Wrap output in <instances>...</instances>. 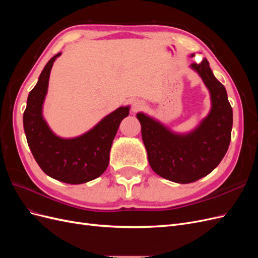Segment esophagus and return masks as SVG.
Returning <instances> with one entry per match:
<instances>
[{
	"label": "esophagus",
	"instance_id": "34e87169",
	"mask_svg": "<svg viewBox=\"0 0 258 258\" xmlns=\"http://www.w3.org/2000/svg\"><path fill=\"white\" fill-rule=\"evenodd\" d=\"M144 107V103L142 102V101H139V100H137V101H135L134 103H132V112L134 113H136V112H138V111H140V110H142V108Z\"/></svg>",
	"mask_w": 258,
	"mask_h": 258
}]
</instances>
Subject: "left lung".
Wrapping results in <instances>:
<instances>
[{
  "label": "left lung",
  "mask_w": 258,
  "mask_h": 258,
  "mask_svg": "<svg viewBox=\"0 0 258 258\" xmlns=\"http://www.w3.org/2000/svg\"><path fill=\"white\" fill-rule=\"evenodd\" d=\"M191 68L199 73L211 93L212 108L200 126L188 135H174L143 113L137 114L148 162L156 173L169 181L187 184L208 175L227 153L231 140L232 108L226 89L211 71L207 58Z\"/></svg>",
  "instance_id": "obj_1"
}]
</instances>
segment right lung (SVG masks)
Returning <instances> with one entry per match:
<instances>
[{
    "label": "right lung",
    "mask_w": 258,
    "mask_h": 258,
    "mask_svg": "<svg viewBox=\"0 0 258 258\" xmlns=\"http://www.w3.org/2000/svg\"><path fill=\"white\" fill-rule=\"evenodd\" d=\"M58 56L60 53L47 62L29 93L23 129L33 157L46 174L63 183L83 184L99 177L106 170L113 140L121 120L129 115V106L117 108L79 138L61 139L53 135L43 118L42 106L50 70Z\"/></svg>",
    "instance_id": "add662e5"
}]
</instances>
